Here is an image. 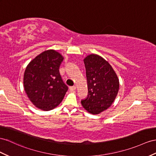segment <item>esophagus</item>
Masks as SVG:
<instances>
[{"label":"esophagus","instance_id":"esophagus-1","mask_svg":"<svg viewBox=\"0 0 156 156\" xmlns=\"http://www.w3.org/2000/svg\"><path fill=\"white\" fill-rule=\"evenodd\" d=\"M76 89V86H70V87H69V90H70V91H74Z\"/></svg>","mask_w":156,"mask_h":156}]
</instances>
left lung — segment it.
Listing matches in <instances>:
<instances>
[{
    "label": "left lung",
    "instance_id": "8db88e82",
    "mask_svg": "<svg viewBox=\"0 0 156 156\" xmlns=\"http://www.w3.org/2000/svg\"><path fill=\"white\" fill-rule=\"evenodd\" d=\"M83 62L88 95L81 103L87 112L97 115L112 105L118 94L119 80L113 67L101 56L89 55Z\"/></svg>",
    "mask_w": 156,
    "mask_h": 156
}]
</instances>
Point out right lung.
Masks as SVG:
<instances>
[{
	"instance_id": "right-lung-1",
	"label": "right lung",
	"mask_w": 156,
	"mask_h": 156,
	"mask_svg": "<svg viewBox=\"0 0 156 156\" xmlns=\"http://www.w3.org/2000/svg\"><path fill=\"white\" fill-rule=\"evenodd\" d=\"M64 57L53 49L43 51L27 65L23 74V87L33 104L50 111L61 103L68 90L59 73Z\"/></svg>"
}]
</instances>
